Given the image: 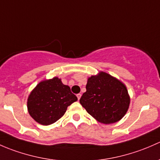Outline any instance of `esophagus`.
<instances>
[{
  "label": "esophagus",
  "instance_id": "34e87169",
  "mask_svg": "<svg viewBox=\"0 0 160 160\" xmlns=\"http://www.w3.org/2000/svg\"><path fill=\"white\" fill-rule=\"evenodd\" d=\"M81 96H82V95H81V94H78V95H77V98H78V100L80 99Z\"/></svg>",
  "mask_w": 160,
  "mask_h": 160
}]
</instances>
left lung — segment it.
<instances>
[{"mask_svg": "<svg viewBox=\"0 0 160 160\" xmlns=\"http://www.w3.org/2000/svg\"><path fill=\"white\" fill-rule=\"evenodd\" d=\"M80 103L98 122L112 124L126 114L130 97L122 82L99 72L88 78L86 92L81 97Z\"/></svg>", "mask_w": 160, "mask_h": 160, "instance_id": "left-lung-1", "label": "left lung"}]
</instances>
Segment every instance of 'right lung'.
<instances>
[{
    "instance_id": "obj_1",
    "label": "right lung",
    "mask_w": 160,
    "mask_h": 160,
    "mask_svg": "<svg viewBox=\"0 0 160 160\" xmlns=\"http://www.w3.org/2000/svg\"><path fill=\"white\" fill-rule=\"evenodd\" d=\"M78 100L68 85L54 77L39 82L31 92L27 102L28 111L33 119L48 126L62 118L67 108Z\"/></svg>"
}]
</instances>
